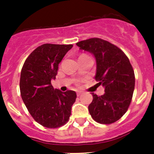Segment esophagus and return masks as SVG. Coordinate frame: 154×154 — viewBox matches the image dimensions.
Here are the masks:
<instances>
[{"instance_id": "34e87169", "label": "esophagus", "mask_w": 154, "mask_h": 154, "mask_svg": "<svg viewBox=\"0 0 154 154\" xmlns=\"http://www.w3.org/2000/svg\"><path fill=\"white\" fill-rule=\"evenodd\" d=\"M82 93H83V91H77V95L79 97V96H80V95H81Z\"/></svg>"}]
</instances>
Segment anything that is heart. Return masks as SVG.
I'll list each match as a JSON object with an SVG mask.
<instances>
[{"instance_id": "heart-1", "label": "heart", "mask_w": 154, "mask_h": 154, "mask_svg": "<svg viewBox=\"0 0 154 154\" xmlns=\"http://www.w3.org/2000/svg\"><path fill=\"white\" fill-rule=\"evenodd\" d=\"M83 55H85V54H82V55H80V56H83Z\"/></svg>"}]
</instances>
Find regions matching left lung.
I'll use <instances>...</instances> for the list:
<instances>
[{"mask_svg":"<svg viewBox=\"0 0 154 154\" xmlns=\"http://www.w3.org/2000/svg\"><path fill=\"white\" fill-rule=\"evenodd\" d=\"M76 45L94 56V79L105 88L101 96L91 93L93 100L88 106L91 118L103 125L117 122L128 109L135 88L134 71L128 57L120 48L102 38H88Z\"/></svg>","mask_w":154,"mask_h":154,"instance_id":"8db88e82","label":"left lung"}]
</instances>
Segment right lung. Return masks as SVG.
<instances>
[{
  "label": "right lung",
  "mask_w": 154,
  "mask_h": 154,
  "mask_svg": "<svg viewBox=\"0 0 154 154\" xmlns=\"http://www.w3.org/2000/svg\"><path fill=\"white\" fill-rule=\"evenodd\" d=\"M72 45L44 44L28 56L21 68L20 91L24 104L34 120L47 128L65 125L71 116L77 94L54 89L58 66Z\"/></svg>",
  "instance_id": "obj_1"
}]
</instances>
